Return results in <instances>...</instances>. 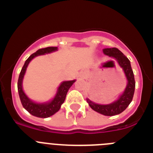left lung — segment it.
Listing matches in <instances>:
<instances>
[{
  "instance_id": "obj_1",
  "label": "left lung",
  "mask_w": 153,
  "mask_h": 153,
  "mask_svg": "<svg viewBox=\"0 0 153 153\" xmlns=\"http://www.w3.org/2000/svg\"><path fill=\"white\" fill-rule=\"evenodd\" d=\"M103 53L104 54L112 56L115 60H117L120 67L124 70L126 79L128 80V83L123 95L120 97V99H118V100L113 103L108 104V105H100V104L94 103L89 99H87L86 100L93 110L105 116L112 117V116L118 115L123 112L126 109L127 106H129V103L132 102L133 95H134L136 82H135L133 71L131 67L130 61L120 50L116 47L106 48V49H103Z\"/></svg>"
}]
</instances>
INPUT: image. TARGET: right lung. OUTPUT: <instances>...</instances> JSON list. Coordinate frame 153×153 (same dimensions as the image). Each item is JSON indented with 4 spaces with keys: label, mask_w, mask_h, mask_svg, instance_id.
Segmentation results:
<instances>
[{
    "label": "right lung",
    "mask_w": 153,
    "mask_h": 153,
    "mask_svg": "<svg viewBox=\"0 0 153 153\" xmlns=\"http://www.w3.org/2000/svg\"><path fill=\"white\" fill-rule=\"evenodd\" d=\"M57 50V47H48L46 48H41L38 50L36 52L33 53L31 54L27 60L25 61L24 65L23 66L22 70H21L20 75H19L18 82H17V89H18L19 97L21 99V102L22 103V106L26 109L28 113H30L34 117H40V118H47V117H51L52 115L56 113V112L60 109L62 104L64 102L66 96L68 92L70 86H72L73 83L75 82V80L71 81H64L60 84L57 90V93L55 96L54 99L51 102H47V103H36L33 102L25 95L22 89V81L25 72H26L27 67L28 64L30 62V60L34 58L35 56H39V55H43L45 53H49Z\"/></svg>",
    "instance_id": "right-lung-1"
}]
</instances>
